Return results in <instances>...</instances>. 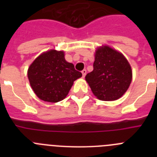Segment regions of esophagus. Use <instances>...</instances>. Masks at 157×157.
I'll return each mask as SVG.
<instances>
[{
  "label": "esophagus",
  "mask_w": 157,
  "mask_h": 157,
  "mask_svg": "<svg viewBox=\"0 0 157 157\" xmlns=\"http://www.w3.org/2000/svg\"><path fill=\"white\" fill-rule=\"evenodd\" d=\"M82 77L84 78L86 76V69H84V70L82 71Z\"/></svg>",
  "instance_id": "esophagus-1"
}]
</instances>
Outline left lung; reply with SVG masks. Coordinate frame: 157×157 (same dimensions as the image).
<instances>
[{
  "instance_id": "left-lung-1",
  "label": "left lung",
  "mask_w": 157,
  "mask_h": 157,
  "mask_svg": "<svg viewBox=\"0 0 157 157\" xmlns=\"http://www.w3.org/2000/svg\"><path fill=\"white\" fill-rule=\"evenodd\" d=\"M131 80V67L121 52L107 45L96 50L94 70L86 75V81L98 99H119L127 90Z\"/></svg>"
}]
</instances>
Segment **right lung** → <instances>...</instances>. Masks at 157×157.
<instances>
[{"label":"right lung","instance_id":"1","mask_svg":"<svg viewBox=\"0 0 157 157\" xmlns=\"http://www.w3.org/2000/svg\"><path fill=\"white\" fill-rule=\"evenodd\" d=\"M27 75L38 98L56 103L66 98L82 73L75 69L73 63L66 61L63 51L51 49L34 59L29 67Z\"/></svg>","mask_w":157,"mask_h":157}]
</instances>
